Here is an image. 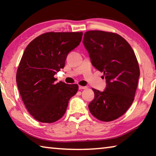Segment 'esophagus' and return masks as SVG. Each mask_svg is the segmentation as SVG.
Listing matches in <instances>:
<instances>
[{
	"label": "esophagus",
	"instance_id": "obj_1",
	"mask_svg": "<svg viewBox=\"0 0 156 156\" xmlns=\"http://www.w3.org/2000/svg\"><path fill=\"white\" fill-rule=\"evenodd\" d=\"M78 88H79V89H87V87H83V86H79Z\"/></svg>",
	"mask_w": 156,
	"mask_h": 156
}]
</instances>
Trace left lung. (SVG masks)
Instances as JSON below:
<instances>
[{
  "label": "left lung",
  "instance_id": "1",
  "mask_svg": "<svg viewBox=\"0 0 156 156\" xmlns=\"http://www.w3.org/2000/svg\"><path fill=\"white\" fill-rule=\"evenodd\" d=\"M83 42L92 65L104 73L107 83L103 91L92 89L95 96L89 109L100 120H114L133 102L140 76L135 53L125 39L112 32L88 31Z\"/></svg>",
  "mask_w": 156,
  "mask_h": 156
}]
</instances>
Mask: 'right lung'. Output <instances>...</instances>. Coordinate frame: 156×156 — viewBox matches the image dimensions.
Segmentation results:
<instances>
[{
	"label": "right lung",
	"instance_id": "right-lung-1",
	"mask_svg": "<svg viewBox=\"0 0 156 156\" xmlns=\"http://www.w3.org/2000/svg\"><path fill=\"white\" fill-rule=\"evenodd\" d=\"M83 32H47L26 47L16 73L20 96L29 113L39 122L60 119L78 85L56 83L54 75L65 67L69 53L79 45Z\"/></svg>",
	"mask_w": 156,
	"mask_h": 156
}]
</instances>
